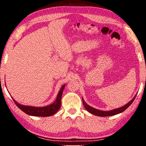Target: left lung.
Segmentation results:
<instances>
[{
    "label": "left lung",
    "mask_w": 146,
    "mask_h": 146,
    "mask_svg": "<svg viewBox=\"0 0 146 146\" xmlns=\"http://www.w3.org/2000/svg\"><path fill=\"white\" fill-rule=\"evenodd\" d=\"M135 97H136V96L133 98L130 101V102H128L127 104H125V106H122V107L118 108V109H115V110H111V111H100V110H97V109H95L94 108L91 107V106L88 105L87 104L84 102V100L83 98H82V102H83L84 106V108H86V110H87L88 111L91 113V114L97 115V116H99V117H108V116H113L115 115H117V114H118V113H120L123 111H124L126 110V109L133 103V102L135 100Z\"/></svg>",
    "instance_id": "obj_1"
}]
</instances>
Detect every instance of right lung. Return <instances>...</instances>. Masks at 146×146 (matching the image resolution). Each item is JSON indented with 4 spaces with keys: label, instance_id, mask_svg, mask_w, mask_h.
Listing matches in <instances>:
<instances>
[{
    "label": "right lung",
    "instance_id": "obj_1",
    "mask_svg": "<svg viewBox=\"0 0 146 146\" xmlns=\"http://www.w3.org/2000/svg\"><path fill=\"white\" fill-rule=\"evenodd\" d=\"M64 87H65V85L62 86V87L59 91L57 97H56L55 102L52 104L45 106V107L37 108L33 107V106H26L17 103L13 98V100L17 107L26 114L31 116H36V117H49V116H51L56 113L60 109L61 106V97Z\"/></svg>",
    "mask_w": 146,
    "mask_h": 146
}]
</instances>
